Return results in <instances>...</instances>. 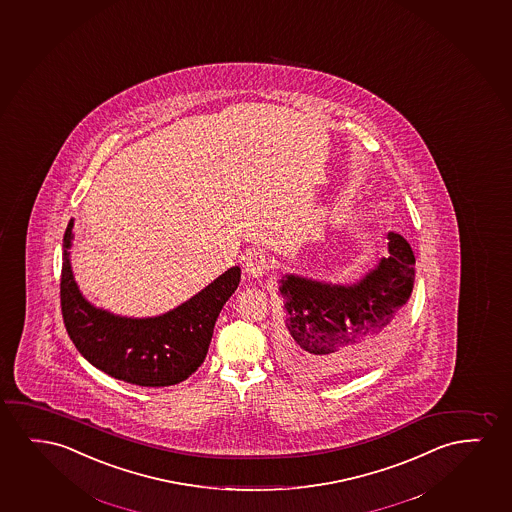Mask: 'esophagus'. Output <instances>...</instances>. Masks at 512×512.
Listing matches in <instances>:
<instances>
[{"instance_id":"obj_1","label":"esophagus","mask_w":512,"mask_h":512,"mask_svg":"<svg viewBox=\"0 0 512 512\" xmlns=\"http://www.w3.org/2000/svg\"><path fill=\"white\" fill-rule=\"evenodd\" d=\"M267 269H269V260H267L266 253L262 250L246 253L243 271L248 278H262L267 273Z\"/></svg>"}]
</instances>
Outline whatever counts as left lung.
<instances>
[{"mask_svg":"<svg viewBox=\"0 0 512 512\" xmlns=\"http://www.w3.org/2000/svg\"><path fill=\"white\" fill-rule=\"evenodd\" d=\"M388 255L353 283L281 274L278 357L294 378L322 381L365 369L392 350L414 287V253L388 232Z\"/></svg>","mask_w":512,"mask_h":512,"instance_id":"left-lung-1","label":"left lung"}]
</instances>
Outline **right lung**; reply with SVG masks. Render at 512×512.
<instances>
[{"instance_id": "right-lung-1", "label": "right lung", "mask_w": 512, "mask_h": 512, "mask_svg": "<svg viewBox=\"0 0 512 512\" xmlns=\"http://www.w3.org/2000/svg\"><path fill=\"white\" fill-rule=\"evenodd\" d=\"M73 218L63 239L61 306L68 336L82 357L108 376L138 386H171L190 378L210 348L220 311L241 280L232 266L162 315L122 316L85 299L71 267Z\"/></svg>"}]
</instances>
